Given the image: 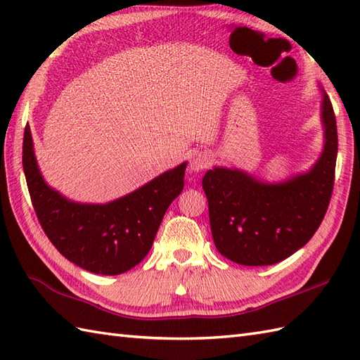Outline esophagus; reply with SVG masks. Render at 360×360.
I'll list each match as a JSON object with an SVG mask.
<instances>
[{"instance_id":"obj_1","label":"esophagus","mask_w":360,"mask_h":360,"mask_svg":"<svg viewBox=\"0 0 360 360\" xmlns=\"http://www.w3.org/2000/svg\"><path fill=\"white\" fill-rule=\"evenodd\" d=\"M210 165V158L209 155H205V153H195V155L192 156V159H190V172L193 173H198L204 170V168H207Z\"/></svg>"}]
</instances>
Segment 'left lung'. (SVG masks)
I'll return each instance as SVG.
<instances>
[{"label": "left lung", "mask_w": 360, "mask_h": 360, "mask_svg": "<svg viewBox=\"0 0 360 360\" xmlns=\"http://www.w3.org/2000/svg\"><path fill=\"white\" fill-rule=\"evenodd\" d=\"M322 156L307 173L267 184L238 168L215 167L202 178L212 236L218 252L233 263L269 266L307 244L330 205L338 159V125L323 93Z\"/></svg>", "instance_id": "left-lung-1"}]
</instances>
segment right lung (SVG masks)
Masks as SVG:
<instances>
[{"instance_id": "right-lung-1", "label": "right lung", "mask_w": 360, "mask_h": 360, "mask_svg": "<svg viewBox=\"0 0 360 360\" xmlns=\"http://www.w3.org/2000/svg\"><path fill=\"white\" fill-rule=\"evenodd\" d=\"M186 167L182 162L108 204L74 202L44 182L30 128H25L22 168L41 229L60 254L93 274L119 275L142 262L168 205L184 188Z\"/></svg>"}]
</instances>
